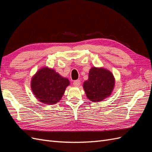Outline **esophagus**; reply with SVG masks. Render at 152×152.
Returning <instances> with one entry per match:
<instances>
[{
    "instance_id": "esophagus-1",
    "label": "esophagus",
    "mask_w": 152,
    "mask_h": 152,
    "mask_svg": "<svg viewBox=\"0 0 152 152\" xmlns=\"http://www.w3.org/2000/svg\"><path fill=\"white\" fill-rule=\"evenodd\" d=\"M73 86H75V87H79L80 85V80H76L73 82Z\"/></svg>"
}]
</instances>
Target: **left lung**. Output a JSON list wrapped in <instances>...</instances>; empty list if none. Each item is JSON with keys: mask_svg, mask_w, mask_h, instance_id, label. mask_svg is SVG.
Wrapping results in <instances>:
<instances>
[{"mask_svg": "<svg viewBox=\"0 0 152 152\" xmlns=\"http://www.w3.org/2000/svg\"><path fill=\"white\" fill-rule=\"evenodd\" d=\"M115 79L112 73L104 68H92L89 79L84 82L87 97L92 102H100L109 96L113 89Z\"/></svg>", "mask_w": 152, "mask_h": 152, "instance_id": "obj_1", "label": "left lung"}]
</instances>
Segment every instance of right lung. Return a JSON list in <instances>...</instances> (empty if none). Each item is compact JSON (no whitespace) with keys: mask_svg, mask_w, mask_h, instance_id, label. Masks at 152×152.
<instances>
[{"mask_svg":"<svg viewBox=\"0 0 152 152\" xmlns=\"http://www.w3.org/2000/svg\"><path fill=\"white\" fill-rule=\"evenodd\" d=\"M70 82L59 75L53 69L41 68L33 77L31 90L39 102L47 104L58 102L65 93Z\"/></svg>","mask_w":152,"mask_h":152,"instance_id":"1","label":"right lung"}]
</instances>
